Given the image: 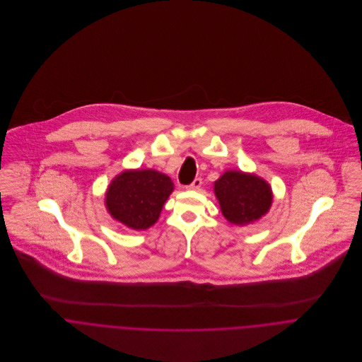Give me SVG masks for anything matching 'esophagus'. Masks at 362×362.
<instances>
[{
	"label": "esophagus",
	"instance_id": "obj_1",
	"mask_svg": "<svg viewBox=\"0 0 362 362\" xmlns=\"http://www.w3.org/2000/svg\"><path fill=\"white\" fill-rule=\"evenodd\" d=\"M202 187V178H195L191 185H188V189H199Z\"/></svg>",
	"mask_w": 362,
	"mask_h": 362
}]
</instances>
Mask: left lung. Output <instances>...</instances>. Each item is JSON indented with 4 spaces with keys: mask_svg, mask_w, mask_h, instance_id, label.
<instances>
[{
    "mask_svg": "<svg viewBox=\"0 0 362 362\" xmlns=\"http://www.w3.org/2000/svg\"><path fill=\"white\" fill-rule=\"evenodd\" d=\"M214 194L223 216L238 226L258 220L269 210L273 199L264 180L241 171L224 173L214 182Z\"/></svg>",
    "mask_w": 362,
    "mask_h": 362,
    "instance_id": "8db88e82",
    "label": "left lung"
}]
</instances>
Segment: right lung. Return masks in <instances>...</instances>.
<instances>
[{
  "mask_svg": "<svg viewBox=\"0 0 362 362\" xmlns=\"http://www.w3.org/2000/svg\"><path fill=\"white\" fill-rule=\"evenodd\" d=\"M170 177L156 170L124 171L108 187L105 205L110 214L134 230L153 226L173 192Z\"/></svg>",
  "mask_w": 362,
  "mask_h": 362,
  "instance_id": "right-lung-1",
  "label": "right lung"
}]
</instances>
